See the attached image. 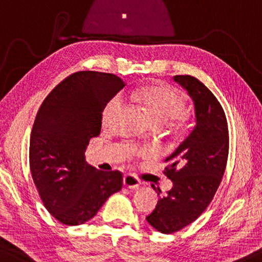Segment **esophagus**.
<instances>
[{"instance_id": "34e87169", "label": "esophagus", "mask_w": 262, "mask_h": 262, "mask_svg": "<svg viewBox=\"0 0 262 262\" xmlns=\"http://www.w3.org/2000/svg\"><path fill=\"white\" fill-rule=\"evenodd\" d=\"M140 183H141L140 180H139L134 173H125L123 177L124 187L130 188V189H135V188H138L140 186Z\"/></svg>"}]
</instances>
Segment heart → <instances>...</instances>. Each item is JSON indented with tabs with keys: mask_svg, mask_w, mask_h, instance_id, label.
<instances>
[{
	"mask_svg": "<svg viewBox=\"0 0 262 262\" xmlns=\"http://www.w3.org/2000/svg\"><path fill=\"white\" fill-rule=\"evenodd\" d=\"M134 98L145 107L153 124L164 125L171 120L175 121L177 128H184L189 117L184 113L183 97L166 83H151L142 86L134 92ZM122 99L120 96H114L104 106L102 113V123L107 125L120 110Z\"/></svg>",
	"mask_w": 262,
	"mask_h": 262,
	"instance_id": "heart-1",
	"label": "heart"
}]
</instances>
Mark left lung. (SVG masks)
<instances>
[{
  "label": "left lung",
  "mask_w": 262,
  "mask_h": 262,
  "mask_svg": "<svg viewBox=\"0 0 262 262\" xmlns=\"http://www.w3.org/2000/svg\"><path fill=\"white\" fill-rule=\"evenodd\" d=\"M173 80L193 99L196 124L165 159L169 164L164 173L172 181L173 187L146 217L163 233L186 228L206 210L222 182L229 155L228 121L218 99L194 76L176 75Z\"/></svg>",
  "instance_id": "1"
}]
</instances>
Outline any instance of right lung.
Returning a JSON list of instances; mask_svg holds the SVG:
<instances>
[{"instance_id": "add662e5", "label": "right lung", "mask_w": 262, "mask_h": 262, "mask_svg": "<svg viewBox=\"0 0 262 262\" xmlns=\"http://www.w3.org/2000/svg\"><path fill=\"white\" fill-rule=\"evenodd\" d=\"M124 86L110 73L76 72L38 110L30 139L31 173L45 208L62 224H83L122 189V172L89 165L85 151L100 134L105 104Z\"/></svg>"}]
</instances>
